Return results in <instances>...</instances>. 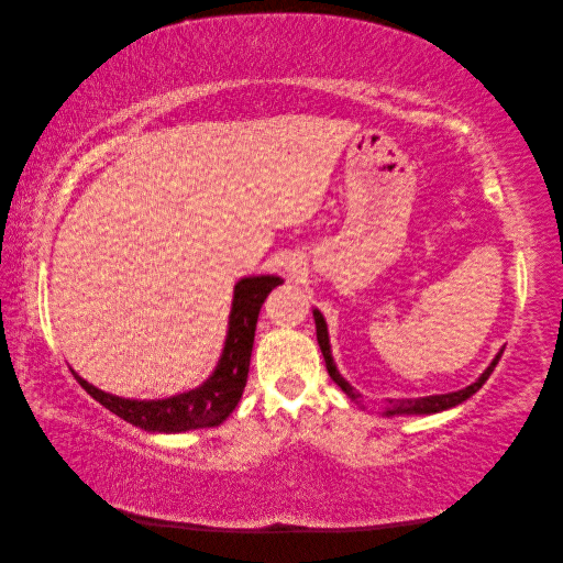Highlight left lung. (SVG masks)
Segmentation results:
<instances>
[{
	"mask_svg": "<svg viewBox=\"0 0 563 563\" xmlns=\"http://www.w3.org/2000/svg\"><path fill=\"white\" fill-rule=\"evenodd\" d=\"M314 323H317V343H319V347H321V354H323V362H327V371H329V376L333 378V383L345 391V395L350 397V399H356L360 397V391H354L352 387H350V383L340 376L338 373V368H335V364H333V356H331V347H329V331H327V321H323V317H321V312L319 310H314ZM500 356H503V352H498V356L496 360L490 362V366L482 373L479 376V380L476 383H472L470 387H465V389H457V391H449V395H434V397H420V399H399V401H389L391 406L387 408V416H395V413H439V411H446V408H451V406H457V404H463L465 399H470L474 391H479L482 389V385L488 380V376L493 373V368H496V364L500 362Z\"/></svg>",
	"mask_w": 563,
	"mask_h": 563,
	"instance_id": "obj_1",
	"label": "left lung"
}]
</instances>
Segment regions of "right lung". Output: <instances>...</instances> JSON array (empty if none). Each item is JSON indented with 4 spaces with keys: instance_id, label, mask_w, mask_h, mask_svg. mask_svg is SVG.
Here are the masks:
<instances>
[{
    "instance_id": "right-lung-1",
    "label": "right lung",
    "mask_w": 563,
    "mask_h": 563,
    "mask_svg": "<svg viewBox=\"0 0 563 563\" xmlns=\"http://www.w3.org/2000/svg\"><path fill=\"white\" fill-rule=\"evenodd\" d=\"M279 284V277L265 275L246 277L234 286L230 331L223 356H220L213 376L201 387L185 391V395L157 401L122 399L89 385L77 373H73V376L110 413L145 432H187L199 428H216L234 411V406L242 399L249 378L255 323H258V314L267 294Z\"/></svg>"
}]
</instances>
